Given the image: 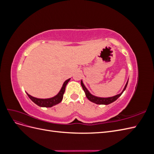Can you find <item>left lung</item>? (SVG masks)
<instances>
[{"label": "left lung", "mask_w": 154, "mask_h": 154, "mask_svg": "<svg viewBox=\"0 0 154 154\" xmlns=\"http://www.w3.org/2000/svg\"><path fill=\"white\" fill-rule=\"evenodd\" d=\"M128 79L127 83H126V85L123 89L122 92H121L120 94L114 96H112V97H101L96 96L92 94L91 93L89 92V91L87 89L85 85H84V83H83L82 80L81 81V85H82V87L83 88V91H84V92L85 93V96L88 100L91 101V102H93V103H94L96 104H97V105H109V104L113 103V102L117 100L119 97L122 96L123 92L125 91L126 88H127V86L128 85Z\"/></svg>", "instance_id": "obj_1"}]
</instances>
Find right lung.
Here are the masks:
<instances>
[{"label": "right lung", "mask_w": 154, "mask_h": 154, "mask_svg": "<svg viewBox=\"0 0 154 154\" xmlns=\"http://www.w3.org/2000/svg\"><path fill=\"white\" fill-rule=\"evenodd\" d=\"M71 80V78L68 79L66 82H64L61 88V89L59 91L58 94L54 96V97H50V98H46V99H42V98H37V97H33L29 95L28 93L26 92V94L28 96V97L31 99V100L34 102L35 104L41 107H51L54 105H57L60 103L62 101L63 99V96L66 90V87L68 82Z\"/></svg>", "instance_id": "right-lung-1"}]
</instances>
